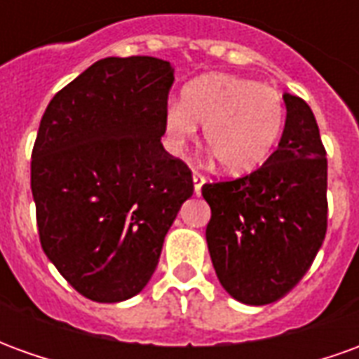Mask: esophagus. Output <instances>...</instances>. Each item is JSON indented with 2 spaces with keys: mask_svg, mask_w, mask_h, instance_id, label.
<instances>
[{
  "mask_svg": "<svg viewBox=\"0 0 359 359\" xmlns=\"http://www.w3.org/2000/svg\"><path fill=\"white\" fill-rule=\"evenodd\" d=\"M192 180H194V192L196 194H200V192H202L203 182H205V177H203L202 172H194V175H192Z\"/></svg>",
  "mask_w": 359,
  "mask_h": 359,
  "instance_id": "34e87169",
  "label": "esophagus"
}]
</instances>
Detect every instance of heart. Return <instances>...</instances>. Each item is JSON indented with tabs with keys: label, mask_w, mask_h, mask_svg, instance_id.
<instances>
[{
	"label": "heart",
	"mask_w": 359,
	"mask_h": 359,
	"mask_svg": "<svg viewBox=\"0 0 359 359\" xmlns=\"http://www.w3.org/2000/svg\"><path fill=\"white\" fill-rule=\"evenodd\" d=\"M203 125V140L231 175L254 171L269 157L285 125L277 90L231 74H208L182 90L163 115L165 144L180 154Z\"/></svg>",
	"instance_id": "b5f03b06"
}]
</instances>
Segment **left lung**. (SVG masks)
I'll list each match as a JSON object with an SVG mask.
<instances>
[{
	"label": "left lung",
	"instance_id": "left-lung-1",
	"mask_svg": "<svg viewBox=\"0 0 359 359\" xmlns=\"http://www.w3.org/2000/svg\"><path fill=\"white\" fill-rule=\"evenodd\" d=\"M278 148L262 167L202 187L219 283L250 306L277 302L311 267L327 233V151L309 105L285 94Z\"/></svg>",
	"mask_w": 359,
	"mask_h": 359
}]
</instances>
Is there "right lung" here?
<instances>
[{
  "label": "right lung",
  "instance_id": "obj_1",
  "mask_svg": "<svg viewBox=\"0 0 359 359\" xmlns=\"http://www.w3.org/2000/svg\"><path fill=\"white\" fill-rule=\"evenodd\" d=\"M171 65L105 57L59 90L32 148L30 188L46 256L94 302L148 285L167 231L194 192L192 171L161 144Z\"/></svg>",
  "mask_w": 359,
  "mask_h": 359
}]
</instances>
